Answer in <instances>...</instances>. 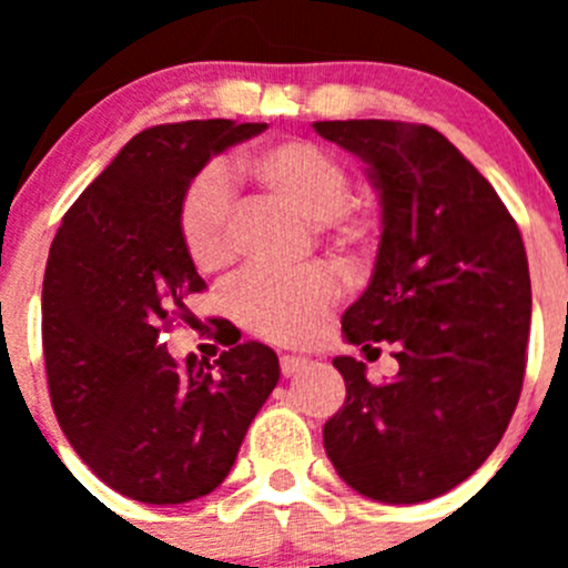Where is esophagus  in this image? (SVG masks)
I'll use <instances>...</instances> for the list:
<instances>
[{
	"label": "esophagus",
	"mask_w": 568,
	"mask_h": 568,
	"mask_svg": "<svg viewBox=\"0 0 568 568\" xmlns=\"http://www.w3.org/2000/svg\"><path fill=\"white\" fill-rule=\"evenodd\" d=\"M305 368H307L305 357H296V354H283V357H280V371H283V376H296Z\"/></svg>",
	"instance_id": "obj_1"
}]
</instances>
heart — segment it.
<instances>
[{"mask_svg": "<svg viewBox=\"0 0 568 568\" xmlns=\"http://www.w3.org/2000/svg\"><path fill=\"white\" fill-rule=\"evenodd\" d=\"M225 181L274 194L343 244H363L374 225L368 205L346 200L348 170L335 153L307 140L268 142L239 156L225 175H200L183 194L178 231L200 272H220L233 257V200ZM335 296L337 280L324 266L291 274L252 272L233 291L231 313L252 335L302 343L321 329Z\"/></svg>", "mask_w": 568, "mask_h": 568, "instance_id": "1", "label": "heart"}]
</instances>
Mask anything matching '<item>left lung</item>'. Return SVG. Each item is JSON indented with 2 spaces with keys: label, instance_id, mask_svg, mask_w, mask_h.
<instances>
[{
  "label": "left lung",
  "instance_id": "1",
  "mask_svg": "<svg viewBox=\"0 0 568 568\" xmlns=\"http://www.w3.org/2000/svg\"><path fill=\"white\" fill-rule=\"evenodd\" d=\"M313 129L365 164L382 209L374 274L343 313V337L363 352L398 346L387 385H371L359 359H332L346 400L324 423L326 456L371 500H432L486 462L517 409L532 305L523 236L439 131L398 120Z\"/></svg>",
  "mask_w": 568,
  "mask_h": 568
}]
</instances>
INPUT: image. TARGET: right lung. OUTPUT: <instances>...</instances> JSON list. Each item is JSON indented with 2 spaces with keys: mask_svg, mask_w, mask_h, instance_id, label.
<instances>
[{
  "mask_svg": "<svg viewBox=\"0 0 568 568\" xmlns=\"http://www.w3.org/2000/svg\"><path fill=\"white\" fill-rule=\"evenodd\" d=\"M266 123L153 125L68 209L43 277V357L54 415L82 462L131 500L178 506L231 473L252 417L280 379L263 343L214 365L178 363L162 343L205 288L181 242L178 211L211 156Z\"/></svg>",
  "mask_w": 568,
  "mask_h": 568,
  "instance_id": "1",
  "label": "right lung"
}]
</instances>
